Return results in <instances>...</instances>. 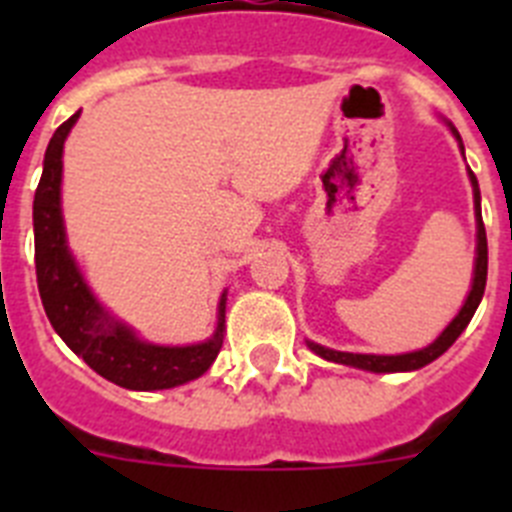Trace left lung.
I'll return each instance as SVG.
<instances>
[{
	"mask_svg": "<svg viewBox=\"0 0 512 512\" xmlns=\"http://www.w3.org/2000/svg\"><path fill=\"white\" fill-rule=\"evenodd\" d=\"M456 140H459V148L464 153V143H461L459 130L446 122ZM469 182H472V192H474V217H477V256H474V274H472V289H469L467 300L461 305V310L456 312V318L451 320L446 328L441 330V336L436 338L433 343H428L425 348H418V351H408V354H392V356H382V354H351V351H336V348L320 346L315 341H307L312 354H318L320 359L333 361V364H343V366H354V369H364V372H374V374H395V372H415V369H423L425 364H431L436 361L438 356L446 354L451 348V343L464 333V328L469 325V320L474 318V312H477L479 302H482V295H485V284H487V233H485V223H482V210H479V184L477 176L472 174L469 169Z\"/></svg>",
	"mask_w": 512,
	"mask_h": 512,
	"instance_id": "8db88e82",
	"label": "left lung"
}]
</instances>
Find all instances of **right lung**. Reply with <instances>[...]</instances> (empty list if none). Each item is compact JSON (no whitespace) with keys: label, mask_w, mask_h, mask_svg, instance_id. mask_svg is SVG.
Segmentation results:
<instances>
[{"label":"right lung","mask_w":512,"mask_h":512,"mask_svg":"<svg viewBox=\"0 0 512 512\" xmlns=\"http://www.w3.org/2000/svg\"><path fill=\"white\" fill-rule=\"evenodd\" d=\"M81 110L63 122L45 148L43 176L35 189V274L40 300L53 330L76 356L87 361L99 377L120 384L125 390L153 392L171 390L202 377L217 359L225 338V302H217V325L207 341L189 346H161L143 341L133 325L115 318L94 297L66 241L61 210L63 143L79 120Z\"/></svg>","instance_id":"obj_1"}]
</instances>
